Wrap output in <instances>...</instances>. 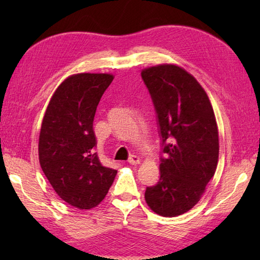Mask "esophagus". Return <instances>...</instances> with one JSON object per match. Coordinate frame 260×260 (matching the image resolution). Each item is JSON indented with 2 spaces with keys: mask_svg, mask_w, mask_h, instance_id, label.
<instances>
[{
  "mask_svg": "<svg viewBox=\"0 0 260 260\" xmlns=\"http://www.w3.org/2000/svg\"><path fill=\"white\" fill-rule=\"evenodd\" d=\"M128 163L129 164H133V165H136L140 163V157L136 156V155H131L128 157Z\"/></svg>",
  "mask_w": 260,
  "mask_h": 260,
  "instance_id": "esophagus-1",
  "label": "esophagus"
}]
</instances>
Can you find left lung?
Here are the masks:
<instances>
[{
  "label": "left lung",
  "instance_id": "8db88e82",
  "mask_svg": "<svg viewBox=\"0 0 260 260\" xmlns=\"http://www.w3.org/2000/svg\"><path fill=\"white\" fill-rule=\"evenodd\" d=\"M141 75L155 108L162 142L159 180L146 187L145 200L155 213L176 217L196 206L214 175L217 121L206 91L184 69L159 64Z\"/></svg>",
  "mask_w": 260,
  "mask_h": 260
}]
</instances>
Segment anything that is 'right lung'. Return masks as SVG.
<instances>
[{
    "instance_id": "1",
    "label": "right lung",
    "mask_w": 260,
    "mask_h": 260,
    "mask_svg": "<svg viewBox=\"0 0 260 260\" xmlns=\"http://www.w3.org/2000/svg\"><path fill=\"white\" fill-rule=\"evenodd\" d=\"M113 79L108 74L70 76L54 91L42 120L41 169L57 194L78 209L98 206L117 173L99 161L92 129L99 101Z\"/></svg>"
}]
</instances>
